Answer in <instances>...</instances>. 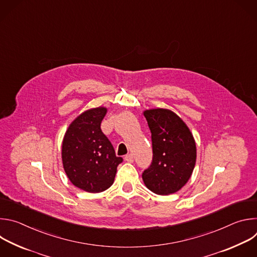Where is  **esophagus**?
I'll return each instance as SVG.
<instances>
[{"label":"esophagus","mask_w":257,"mask_h":257,"mask_svg":"<svg viewBox=\"0 0 257 257\" xmlns=\"http://www.w3.org/2000/svg\"><path fill=\"white\" fill-rule=\"evenodd\" d=\"M125 161H126V162H128V163H133V161H134L133 155H132V154H129V155H127V156L125 157Z\"/></svg>","instance_id":"esophagus-1"}]
</instances>
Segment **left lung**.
Instances as JSON below:
<instances>
[{
	"label": "left lung",
	"instance_id": "8db88e82",
	"mask_svg": "<svg viewBox=\"0 0 257 257\" xmlns=\"http://www.w3.org/2000/svg\"><path fill=\"white\" fill-rule=\"evenodd\" d=\"M152 132L153 162L142 179L151 191L168 195L179 191L190 179L196 163V144L189 128L167 108L143 112Z\"/></svg>",
	"mask_w": 257,
	"mask_h": 257
}]
</instances>
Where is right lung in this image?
<instances>
[{"instance_id":"add662e5","label":"right lung","mask_w":257,"mask_h":257,"mask_svg":"<svg viewBox=\"0 0 257 257\" xmlns=\"http://www.w3.org/2000/svg\"><path fill=\"white\" fill-rule=\"evenodd\" d=\"M106 107L87 109L73 121L62 143V161L73 185L90 193H98L112 186L117 167L123 159L100 129Z\"/></svg>"}]
</instances>
